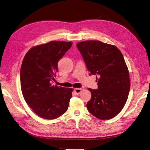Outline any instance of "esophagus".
Masks as SVG:
<instances>
[{"label":"esophagus","instance_id":"obj_1","mask_svg":"<svg viewBox=\"0 0 150 150\" xmlns=\"http://www.w3.org/2000/svg\"><path fill=\"white\" fill-rule=\"evenodd\" d=\"M74 91L76 93V94H79L81 91H82V89H81V88H75L74 89Z\"/></svg>","mask_w":150,"mask_h":150}]
</instances>
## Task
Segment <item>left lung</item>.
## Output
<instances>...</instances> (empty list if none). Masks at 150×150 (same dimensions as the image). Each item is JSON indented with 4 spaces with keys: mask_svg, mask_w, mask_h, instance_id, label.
I'll return each instance as SVG.
<instances>
[{
    "mask_svg": "<svg viewBox=\"0 0 150 150\" xmlns=\"http://www.w3.org/2000/svg\"><path fill=\"white\" fill-rule=\"evenodd\" d=\"M89 72L98 75V89L88 88L91 98L87 109L99 120L118 115L128 99L130 89L129 71L123 56L114 45L99 40H86L76 45Z\"/></svg>",
    "mask_w": 150,
    "mask_h": 150,
    "instance_id": "left-lung-1",
    "label": "left lung"
}]
</instances>
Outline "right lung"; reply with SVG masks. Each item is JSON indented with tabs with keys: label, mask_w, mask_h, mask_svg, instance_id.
Returning a JSON list of instances; mask_svg holds the SVG:
<instances>
[{
	"label": "right lung",
	"mask_w": 150,
	"mask_h": 150,
	"mask_svg": "<svg viewBox=\"0 0 150 150\" xmlns=\"http://www.w3.org/2000/svg\"><path fill=\"white\" fill-rule=\"evenodd\" d=\"M72 42L51 41L30 48L22 61L21 86L25 102L40 117L54 120L67 110L72 88L52 85L58 62Z\"/></svg>",
	"instance_id": "right-lung-1"
}]
</instances>
